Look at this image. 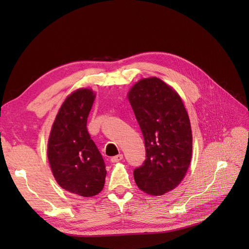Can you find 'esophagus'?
<instances>
[{"instance_id":"esophagus-1","label":"esophagus","mask_w":249,"mask_h":249,"mask_svg":"<svg viewBox=\"0 0 249 249\" xmlns=\"http://www.w3.org/2000/svg\"><path fill=\"white\" fill-rule=\"evenodd\" d=\"M123 160V155L119 154V155H116V156L111 157L110 161H111V162H118V161H120V160Z\"/></svg>"}]
</instances>
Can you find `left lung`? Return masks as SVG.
Returning a JSON list of instances; mask_svg holds the SVG:
<instances>
[{
    "label": "left lung",
    "instance_id": "8db88e82",
    "mask_svg": "<svg viewBox=\"0 0 249 249\" xmlns=\"http://www.w3.org/2000/svg\"><path fill=\"white\" fill-rule=\"evenodd\" d=\"M145 144V160L134 170L135 182L149 195L176 188L192 160L193 136L181 97L158 78L137 82L128 93Z\"/></svg>",
    "mask_w": 249,
    "mask_h": 249
}]
</instances>
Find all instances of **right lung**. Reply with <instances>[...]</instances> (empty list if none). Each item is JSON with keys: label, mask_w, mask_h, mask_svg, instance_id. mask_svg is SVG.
I'll return each mask as SVG.
<instances>
[{"label": "right lung", "mask_w": 249, "mask_h": 249, "mask_svg": "<svg viewBox=\"0 0 249 249\" xmlns=\"http://www.w3.org/2000/svg\"><path fill=\"white\" fill-rule=\"evenodd\" d=\"M94 98L89 89L71 94L61 106L48 141V160L57 184L82 197L102 192L107 174L104 158L87 128Z\"/></svg>", "instance_id": "right-lung-1"}]
</instances>
